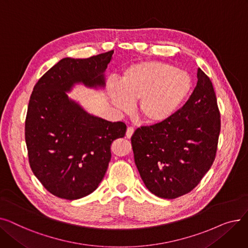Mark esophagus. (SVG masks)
Wrapping results in <instances>:
<instances>
[{"mask_svg": "<svg viewBox=\"0 0 248 248\" xmlns=\"http://www.w3.org/2000/svg\"><path fill=\"white\" fill-rule=\"evenodd\" d=\"M134 132H135L134 127H132V126L127 127V129H126V133H125V137H126L127 139H131V138H132V136H133V134H134Z\"/></svg>", "mask_w": 248, "mask_h": 248, "instance_id": "esophagus-1", "label": "esophagus"}]
</instances>
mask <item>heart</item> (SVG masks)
Listing matches in <instances>:
<instances>
[{"label": "heart", "instance_id": "b5f03b06", "mask_svg": "<svg viewBox=\"0 0 248 248\" xmlns=\"http://www.w3.org/2000/svg\"><path fill=\"white\" fill-rule=\"evenodd\" d=\"M192 78L169 63L145 61L127 66L112 85L110 98L123 111L139 100L137 113L147 124L167 122L184 106L192 90Z\"/></svg>", "mask_w": 248, "mask_h": 248}]
</instances>
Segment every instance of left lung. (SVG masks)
I'll return each mask as SVG.
<instances>
[{
  "instance_id": "8db88e82",
  "label": "left lung",
  "mask_w": 248,
  "mask_h": 248,
  "mask_svg": "<svg viewBox=\"0 0 248 248\" xmlns=\"http://www.w3.org/2000/svg\"><path fill=\"white\" fill-rule=\"evenodd\" d=\"M197 85L170 120L137 128L132 137L135 163L155 196L175 199L191 192L211 168L221 128L210 78L200 68Z\"/></svg>"
}]
</instances>
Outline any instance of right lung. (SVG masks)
I'll list each match as a JSON object with an SVG mask.
<instances>
[{
	"instance_id": "add662e5",
	"label": "right lung",
	"mask_w": 248,
	"mask_h": 248,
	"mask_svg": "<svg viewBox=\"0 0 248 248\" xmlns=\"http://www.w3.org/2000/svg\"><path fill=\"white\" fill-rule=\"evenodd\" d=\"M112 54L63 58L33 88L25 122L29 164L56 197L76 200L93 193L108 170L112 141L125 135L124 123L91 115L66 94L76 83L103 87Z\"/></svg>"
}]
</instances>
